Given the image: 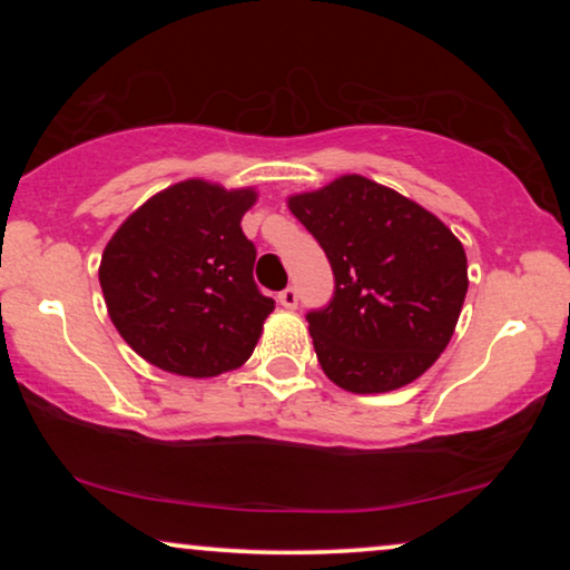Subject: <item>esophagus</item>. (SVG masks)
<instances>
[{"instance_id":"34e87169","label":"esophagus","mask_w":570,"mask_h":570,"mask_svg":"<svg viewBox=\"0 0 570 570\" xmlns=\"http://www.w3.org/2000/svg\"><path fill=\"white\" fill-rule=\"evenodd\" d=\"M277 301H279V306H283V308L293 311L295 306H298V291H295V287H285V291L277 295Z\"/></svg>"}]
</instances>
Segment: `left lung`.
Returning <instances> with one entry per match:
<instances>
[{
	"label": "left lung",
	"instance_id": "left-lung-1",
	"mask_svg": "<svg viewBox=\"0 0 570 570\" xmlns=\"http://www.w3.org/2000/svg\"><path fill=\"white\" fill-rule=\"evenodd\" d=\"M324 248L334 295L308 311L318 363L355 394L394 392L446 350L466 295V254L433 213L365 176L287 199Z\"/></svg>",
	"mask_w": 570,
	"mask_h": 570
}]
</instances>
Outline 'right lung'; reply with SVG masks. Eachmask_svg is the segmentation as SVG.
I'll return each instance as SVG.
<instances>
[{"instance_id": "1", "label": "right lung", "mask_w": 570, "mask_h": 570, "mask_svg": "<svg viewBox=\"0 0 570 570\" xmlns=\"http://www.w3.org/2000/svg\"><path fill=\"white\" fill-rule=\"evenodd\" d=\"M254 202V189L189 178L147 199L108 240L98 269L108 316L147 363L209 379L252 357L275 311L240 230Z\"/></svg>"}]
</instances>
